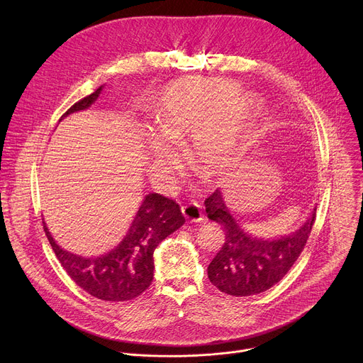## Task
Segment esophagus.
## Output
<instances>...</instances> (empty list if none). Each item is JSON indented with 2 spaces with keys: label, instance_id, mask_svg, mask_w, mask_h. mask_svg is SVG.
I'll list each match as a JSON object with an SVG mask.
<instances>
[{
  "label": "esophagus",
  "instance_id": "obj_1",
  "mask_svg": "<svg viewBox=\"0 0 363 363\" xmlns=\"http://www.w3.org/2000/svg\"><path fill=\"white\" fill-rule=\"evenodd\" d=\"M182 214L189 223H196L202 220V211H201V205L196 202H189L182 205Z\"/></svg>",
  "mask_w": 363,
  "mask_h": 363
}]
</instances>
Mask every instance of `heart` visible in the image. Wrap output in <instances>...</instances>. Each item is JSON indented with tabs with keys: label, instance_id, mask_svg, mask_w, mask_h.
<instances>
[{
	"label": "heart",
	"instance_id": "b5f03b06",
	"mask_svg": "<svg viewBox=\"0 0 363 363\" xmlns=\"http://www.w3.org/2000/svg\"><path fill=\"white\" fill-rule=\"evenodd\" d=\"M258 112L252 96L230 80L186 77L165 87L152 101V118L160 139L152 149L157 164L172 169L178 153L169 143L192 136L191 157L205 175L224 169Z\"/></svg>",
	"mask_w": 363,
	"mask_h": 363
}]
</instances>
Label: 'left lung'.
I'll list each match as a JSON object with an SVG mask.
<instances>
[{
  "mask_svg": "<svg viewBox=\"0 0 363 363\" xmlns=\"http://www.w3.org/2000/svg\"><path fill=\"white\" fill-rule=\"evenodd\" d=\"M203 203L206 216L225 234L223 247L208 266V279L223 293L237 297L263 293L277 284L297 262L316 220L315 208L296 233L279 240H263L244 233L220 189L206 196Z\"/></svg>",
  "mask_w": 363,
  "mask_h": 363,
  "instance_id": "1",
  "label": "left lung"
}]
</instances>
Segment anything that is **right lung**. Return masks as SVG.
I'll return each instance as SVG.
<instances>
[{"instance_id":"right-lung-1","label":"right lung","mask_w":363,"mask_h":363,"mask_svg":"<svg viewBox=\"0 0 363 363\" xmlns=\"http://www.w3.org/2000/svg\"><path fill=\"white\" fill-rule=\"evenodd\" d=\"M100 90L101 87L76 101L62 119L87 109ZM184 223L181 206L174 199L161 194H149L123 241L109 254L97 258H84L65 251L50 235L44 221L43 228L57 260L80 289L100 300L125 301L138 297L150 286L155 248Z\"/></svg>"}]
</instances>
